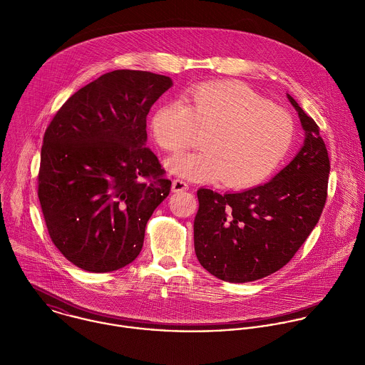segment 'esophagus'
<instances>
[{
  "label": "esophagus",
  "instance_id": "obj_1",
  "mask_svg": "<svg viewBox=\"0 0 365 365\" xmlns=\"http://www.w3.org/2000/svg\"><path fill=\"white\" fill-rule=\"evenodd\" d=\"M189 189V183L182 180V179H175L173 183H172V190L173 192H183V190H187Z\"/></svg>",
  "mask_w": 365,
  "mask_h": 365
}]
</instances>
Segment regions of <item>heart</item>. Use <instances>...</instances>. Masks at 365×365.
I'll return each instance as SVG.
<instances>
[{
	"label": "heart",
	"instance_id": "obj_1",
	"mask_svg": "<svg viewBox=\"0 0 365 365\" xmlns=\"http://www.w3.org/2000/svg\"><path fill=\"white\" fill-rule=\"evenodd\" d=\"M185 101L159 106L150 120L156 143L176 155L206 132L203 150L168 162L183 178L219 179L243 189L267 179L286 158L294 139L292 115L237 81L206 82L190 88Z\"/></svg>",
	"mask_w": 365,
	"mask_h": 365
}]
</instances>
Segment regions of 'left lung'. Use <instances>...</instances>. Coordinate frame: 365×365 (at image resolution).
<instances>
[{"instance_id":"left-lung-1","label":"left lung","mask_w":365,"mask_h":365,"mask_svg":"<svg viewBox=\"0 0 365 365\" xmlns=\"http://www.w3.org/2000/svg\"><path fill=\"white\" fill-rule=\"evenodd\" d=\"M306 132L294 159L270 182L220 195L199 189L195 252L215 277L247 283L286 266L313 232L327 200L330 159L320 128L293 96Z\"/></svg>"}]
</instances>
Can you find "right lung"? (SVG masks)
<instances>
[{
	"mask_svg": "<svg viewBox=\"0 0 365 365\" xmlns=\"http://www.w3.org/2000/svg\"><path fill=\"white\" fill-rule=\"evenodd\" d=\"M172 79L103 73L75 92L43 135L38 197L52 243L75 266L108 273L132 263L172 182L146 148V116Z\"/></svg>",
	"mask_w": 365,
	"mask_h": 365,
	"instance_id": "obj_1",
	"label": "right lung"
}]
</instances>
